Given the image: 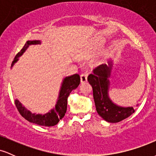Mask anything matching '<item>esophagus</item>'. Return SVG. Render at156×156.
Here are the masks:
<instances>
[{"label":"esophagus","mask_w":156,"mask_h":156,"mask_svg":"<svg viewBox=\"0 0 156 156\" xmlns=\"http://www.w3.org/2000/svg\"><path fill=\"white\" fill-rule=\"evenodd\" d=\"M87 80V73H82L81 75H80V81H81V83H84V82H86Z\"/></svg>","instance_id":"obj_1"}]
</instances>
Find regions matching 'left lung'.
Returning <instances> with one entry per match:
<instances>
[{
    "instance_id": "left-lung-1",
    "label": "left lung",
    "mask_w": 156,
    "mask_h": 156,
    "mask_svg": "<svg viewBox=\"0 0 156 156\" xmlns=\"http://www.w3.org/2000/svg\"><path fill=\"white\" fill-rule=\"evenodd\" d=\"M110 66L101 64L94 67L93 73L89 75L87 79L92 87L93 97L98 114L105 121L115 123L130 117L135 110L133 107L117 106L108 98V76L110 75Z\"/></svg>"
}]
</instances>
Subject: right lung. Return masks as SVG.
<instances>
[{
    "label": "right lung",
    "mask_w": 156,
    "mask_h": 156,
    "mask_svg": "<svg viewBox=\"0 0 156 156\" xmlns=\"http://www.w3.org/2000/svg\"><path fill=\"white\" fill-rule=\"evenodd\" d=\"M40 44V42L38 40L27 41L23 46L21 51L17 53L15 55V59L12 63V67L13 64L17 61V58L23 54V53L26 51V49L28 47L29 44ZM80 82V77L78 74H75L73 76L67 77L64 78L63 83H62V88H61L59 97L55 105V108L48 112L44 115L41 114H31L29 111L23 107L17 100H15V103L16 107L20 114L23 117H24L26 120L32 123H35L37 125H42V126H54L59 122L61 119L64 117V114L67 112V98L69 95L70 92L73 89H76L78 87Z\"/></svg>",
    "instance_id": "obj_1"
}]
</instances>
